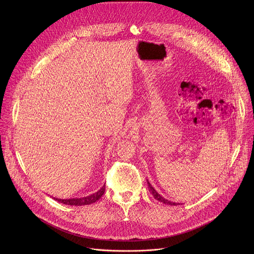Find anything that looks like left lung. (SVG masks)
Here are the masks:
<instances>
[{"instance_id": "left-lung-1", "label": "left lung", "mask_w": 254, "mask_h": 254, "mask_svg": "<svg viewBox=\"0 0 254 254\" xmlns=\"http://www.w3.org/2000/svg\"><path fill=\"white\" fill-rule=\"evenodd\" d=\"M148 187H149V190H150V192L152 193V195L154 196V198L155 199H157V200H159L160 202H163V203H165V204H169V205H178V204H180V203H174V202H171V201H169V200H166L165 198H163L160 194H158L157 193V191L152 187V185L148 182Z\"/></svg>"}]
</instances>
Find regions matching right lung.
I'll list each match as a JSON object with an SVG mask.
<instances>
[{"label":"right lung","mask_w":254,"mask_h":254,"mask_svg":"<svg viewBox=\"0 0 254 254\" xmlns=\"http://www.w3.org/2000/svg\"><path fill=\"white\" fill-rule=\"evenodd\" d=\"M105 191V186H103L99 191H97L96 193L87 196V197H83V198H77V199H57L54 198V200H57L60 203L66 204V205H71V206H81V205H89L92 204L94 202H96L97 200H99L101 198V196L103 195Z\"/></svg>","instance_id":"right-lung-1"}]
</instances>
